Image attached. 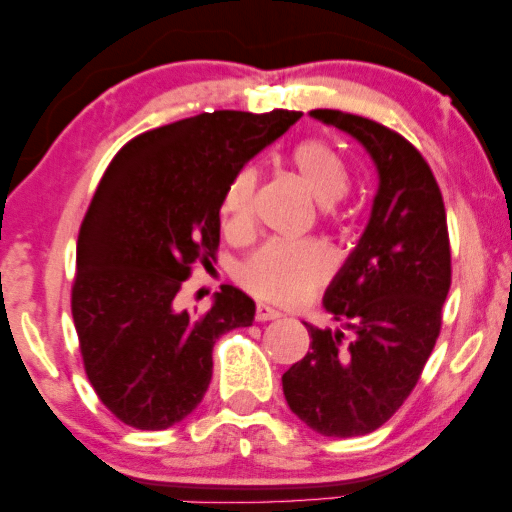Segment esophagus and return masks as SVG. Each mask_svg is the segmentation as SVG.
<instances>
[{"label":"esophagus","mask_w":512,"mask_h":512,"mask_svg":"<svg viewBox=\"0 0 512 512\" xmlns=\"http://www.w3.org/2000/svg\"><path fill=\"white\" fill-rule=\"evenodd\" d=\"M255 317L260 322H267V320H279V317H284V313H281V310L272 308V305H267V303H257Z\"/></svg>","instance_id":"1"}]
</instances>
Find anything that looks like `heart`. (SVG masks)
<instances>
[{"instance_id": "1", "label": "heart", "mask_w": 512, "mask_h": 512, "mask_svg": "<svg viewBox=\"0 0 512 512\" xmlns=\"http://www.w3.org/2000/svg\"><path fill=\"white\" fill-rule=\"evenodd\" d=\"M291 166L322 207L339 202L349 190V170L330 144L308 139L291 151ZM257 170H238L226 187L221 214L231 231H243L252 216ZM332 272V255L315 240H269L240 267V281L248 291L276 303L308 298Z\"/></svg>"}]
</instances>
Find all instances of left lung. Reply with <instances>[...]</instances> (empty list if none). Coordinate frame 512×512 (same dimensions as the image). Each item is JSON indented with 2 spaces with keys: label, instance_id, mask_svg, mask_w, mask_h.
I'll return each mask as SVG.
<instances>
[{
  "label": "left lung",
  "instance_id": "8db88e82",
  "mask_svg": "<svg viewBox=\"0 0 512 512\" xmlns=\"http://www.w3.org/2000/svg\"><path fill=\"white\" fill-rule=\"evenodd\" d=\"M310 117L366 149L378 190L356 248L322 298L342 327L303 322L310 351L281 385L305 426L327 438H354L402 407L436 346L450 291L448 221L438 182L407 139L339 110H310Z\"/></svg>",
  "mask_w": 512,
  "mask_h": 512
}]
</instances>
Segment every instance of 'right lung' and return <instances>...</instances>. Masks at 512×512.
I'll list each match as a JSON object with an SVG mask.
<instances>
[{
  "mask_svg": "<svg viewBox=\"0 0 512 512\" xmlns=\"http://www.w3.org/2000/svg\"><path fill=\"white\" fill-rule=\"evenodd\" d=\"M301 113L216 110L139 134L117 151L76 243L72 315L93 390L122 424L163 431L202 402L221 334L255 301L223 286L207 313L178 308L195 262L214 260L226 187Z\"/></svg>",
  "mask_w": 512,
  "mask_h": 512,
  "instance_id": "add662e5",
  "label": "right lung"
}]
</instances>
